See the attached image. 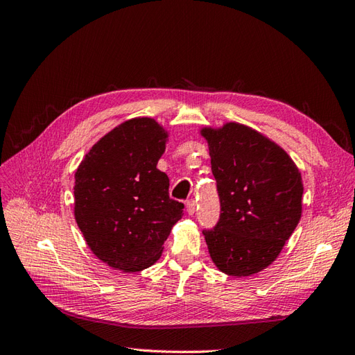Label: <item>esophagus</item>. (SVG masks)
<instances>
[{
  "instance_id": "1",
  "label": "esophagus",
  "mask_w": 355,
  "mask_h": 355,
  "mask_svg": "<svg viewBox=\"0 0 355 355\" xmlns=\"http://www.w3.org/2000/svg\"><path fill=\"white\" fill-rule=\"evenodd\" d=\"M187 211H188V214H191V216L196 213V201L194 200L187 201Z\"/></svg>"
}]
</instances>
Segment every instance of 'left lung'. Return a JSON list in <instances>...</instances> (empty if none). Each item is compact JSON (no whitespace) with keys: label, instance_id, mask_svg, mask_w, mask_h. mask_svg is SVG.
<instances>
[{"label":"left lung","instance_id":"left-lung-1","mask_svg":"<svg viewBox=\"0 0 355 355\" xmlns=\"http://www.w3.org/2000/svg\"><path fill=\"white\" fill-rule=\"evenodd\" d=\"M220 216L204 230L211 261L232 277L271 265L302 214L300 171L283 148L253 128L227 123L204 127Z\"/></svg>","mask_w":355,"mask_h":355}]
</instances>
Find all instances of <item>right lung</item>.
Instances as JSON below:
<instances>
[{
    "instance_id": "obj_1",
    "label": "right lung",
    "mask_w": 355,
    "mask_h": 355,
    "mask_svg": "<svg viewBox=\"0 0 355 355\" xmlns=\"http://www.w3.org/2000/svg\"><path fill=\"white\" fill-rule=\"evenodd\" d=\"M167 137L153 118H132L96 142L75 171V220L90 250L114 270L154 265L184 214L157 168Z\"/></svg>"
}]
</instances>
